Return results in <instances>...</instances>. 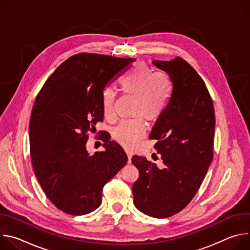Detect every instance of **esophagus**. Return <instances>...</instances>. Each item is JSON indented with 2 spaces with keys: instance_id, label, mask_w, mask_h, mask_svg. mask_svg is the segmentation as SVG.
<instances>
[{
  "instance_id": "obj_1",
  "label": "esophagus",
  "mask_w": 250,
  "mask_h": 250,
  "mask_svg": "<svg viewBox=\"0 0 250 250\" xmlns=\"http://www.w3.org/2000/svg\"><path fill=\"white\" fill-rule=\"evenodd\" d=\"M125 152H126V155H127V162L130 163V162H131V156H132V154H131V152H129L128 150H125Z\"/></svg>"
}]
</instances>
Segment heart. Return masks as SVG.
<instances>
[{
    "instance_id": "heart-1",
    "label": "heart",
    "mask_w": 250,
    "mask_h": 250,
    "mask_svg": "<svg viewBox=\"0 0 250 250\" xmlns=\"http://www.w3.org/2000/svg\"><path fill=\"white\" fill-rule=\"evenodd\" d=\"M121 90L135 98L131 120L121 122L113 128V138L126 148H133L146 134V125L141 118L149 123L156 122L165 112L170 102L173 81L166 72H154L144 62L135 63L129 72L120 80ZM116 94L111 88L102 92L101 108L105 119L115 115Z\"/></svg>"
}]
</instances>
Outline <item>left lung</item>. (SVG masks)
<instances>
[{"label":"left lung","mask_w":250,"mask_h":250,"mask_svg":"<svg viewBox=\"0 0 250 250\" xmlns=\"http://www.w3.org/2000/svg\"><path fill=\"white\" fill-rule=\"evenodd\" d=\"M173 81V91L164 114L149 137L161 155L163 168L146 157L134 155L139 171L132 185L133 204L147 216L164 219L182 210L198 192L212 160L215 111L205 82L181 57L153 60Z\"/></svg>","instance_id":"8db88e82"}]
</instances>
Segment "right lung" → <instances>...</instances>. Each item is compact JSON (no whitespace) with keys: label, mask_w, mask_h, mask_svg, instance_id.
Segmentation results:
<instances>
[{"label":"right lung","mask_w":250,"mask_h":250,"mask_svg":"<svg viewBox=\"0 0 250 250\" xmlns=\"http://www.w3.org/2000/svg\"><path fill=\"white\" fill-rule=\"evenodd\" d=\"M133 58L95 53L69 57L46 80L35 99L29 122L34 174L50 202L73 216L101 206L103 188L126 164L123 147L104 134V151L90 155L88 132L104 115V87Z\"/></svg>","instance_id":"right-lung-1"}]
</instances>
